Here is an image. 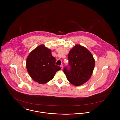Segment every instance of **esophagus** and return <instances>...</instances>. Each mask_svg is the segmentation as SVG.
Returning <instances> with one entry per match:
<instances>
[{
  "label": "esophagus",
  "instance_id": "1",
  "mask_svg": "<svg viewBox=\"0 0 120 120\" xmlns=\"http://www.w3.org/2000/svg\"><path fill=\"white\" fill-rule=\"evenodd\" d=\"M60 68H61V69L62 70L63 69V65H60Z\"/></svg>",
  "mask_w": 120,
  "mask_h": 120
}]
</instances>
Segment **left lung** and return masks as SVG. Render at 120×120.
<instances>
[{
  "instance_id": "obj_1",
  "label": "left lung",
  "mask_w": 120,
  "mask_h": 120,
  "mask_svg": "<svg viewBox=\"0 0 120 120\" xmlns=\"http://www.w3.org/2000/svg\"><path fill=\"white\" fill-rule=\"evenodd\" d=\"M69 63L63 69L69 81L79 86L86 82L91 77L95 66V60L86 48L76 45L68 54Z\"/></svg>"
}]
</instances>
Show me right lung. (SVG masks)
<instances>
[{
    "label": "right lung",
    "mask_w": 120,
    "mask_h": 120,
    "mask_svg": "<svg viewBox=\"0 0 120 120\" xmlns=\"http://www.w3.org/2000/svg\"><path fill=\"white\" fill-rule=\"evenodd\" d=\"M55 61L51 50L41 45L29 54L26 60V68L34 81L44 84L52 80L56 71L61 69L55 65Z\"/></svg>",
    "instance_id": "obj_1"
}]
</instances>
